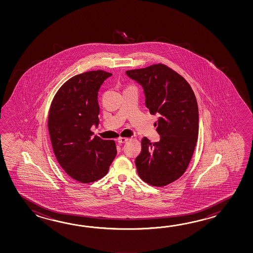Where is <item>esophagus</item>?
<instances>
[{"mask_svg":"<svg viewBox=\"0 0 253 253\" xmlns=\"http://www.w3.org/2000/svg\"><path fill=\"white\" fill-rule=\"evenodd\" d=\"M127 141H128V138H126V137H119V139H118V142H119V144H120V145L126 143Z\"/></svg>","mask_w":253,"mask_h":253,"instance_id":"obj_1","label":"esophagus"}]
</instances>
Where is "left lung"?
<instances>
[{"instance_id":"obj_1","label":"left lung","mask_w":253,"mask_h":253,"mask_svg":"<svg viewBox=\"0 0 253 253\" xmlns=\"http://www.w3.org/2000/svg\"><path fill=\"white\" fill-rule=\"evenodd\" d=\"M144 88L145 106L159 116L156 126L160 141L142 139L135 158L140 178L161 187L181 177L194 154L199 132L196 97L188 82L164 64L126 71Z\"/></svg>"}]
</instances>
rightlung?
<instances>
[{"mask_svg":"<svg viewBox=\"0 0 253 253\" xmlns=\"http://www.w3.org/2000/svg\"><path fill=\"white\" fill-rule=\"evenodd\" d=\"M112 75L93 70L72 77L56 93L49 108L48 133L54 154L70 177L83 183L104 177L117 156L113 140L93 136L99 123L97 94Z\"/></svg>","mask_w":253,"mask_h":253,"instance_id":"add662e5","label":"right lung"}]
</instances>
